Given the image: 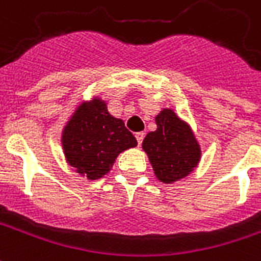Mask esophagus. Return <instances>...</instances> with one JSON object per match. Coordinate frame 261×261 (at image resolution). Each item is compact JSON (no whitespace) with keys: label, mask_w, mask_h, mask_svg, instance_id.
<instances>
[{"label":"esophagus","mask_w":261,"mask_h":261,"mask_svg":"<svg viewBox=\"0 0 261 261\" xmlns=\"http://www.w3.org/2000/svg\"><path fill=\"white\" fill-rule=\"evenodd\" d=\"M136 138H137V142H138V145H141L142 144V141H144V138H145V134L141 131V133H136Z\"/></svg>","instance_id":"esophagus-1"}]
</instances>
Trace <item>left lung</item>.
<instances>
[{
  "instance_id": "obj_1",
  "label": "left lung",
  "mask_w": 261,
  "mask_h": 261,
  "mask_svg": "<svg viewBox=\"0 0 261 261\" xmlns=\"http://www.w3.org/2000/svg\"><path fill=\"white\" fill-rule=\"evenodd\" d=\"M156 131L142 142L156 177L166 184L184 178L198 166L200 146L191 127L171 109L156 116Z\"/></svg>"
}]
</instances>
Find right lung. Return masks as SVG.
<instances>
[{"instance_id":"add662e5","label":"right lung","mask_w":261,"mask_h":261,"mask_svg":"<svg viewBox=\"0 0 261 261\" xmlns=\"http://www.w3.org/2000/svg\"><path fill=\"white\" fill-rule=\"evenodd\" d=\"M67 163L88 179H98L111 170L123 150L137 146L136 137L120 119L108 112L102 99L79 106L62 133Z\"/></svg>"}]
</instances>
